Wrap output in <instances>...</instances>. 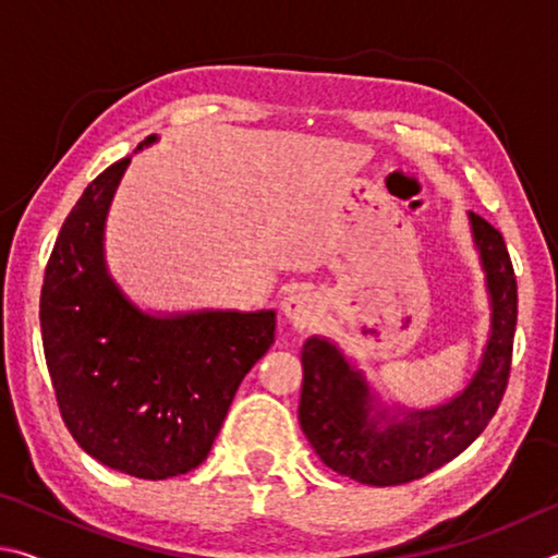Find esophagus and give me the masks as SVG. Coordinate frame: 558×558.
<instances>
[{"instance_id": "esophagus-1", "label": "esophagus", "mask_w": 558, "mask_h": 558, "mask_svg": "<svg viewBox=\"0 0 558 558\" xmlns=\"http://www.w3.org/2000/svg\"><path fill=\"white\" fill-rule=\"evenodd\" d=\"M282 313L290 319L298 329H307L319 323L323 317V305L315 292H310L305 288H292L288 290V295L282 298Z\"/></svg>"}]
</instances>
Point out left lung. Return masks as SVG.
Instances as JSON below:
<instances>
[{
	"label": "left lung",
	"mask_w": 558,
	"mask_h": 558,
	"mask_svg": "<svg viewBox=\"0 0 558 558\" xmlns=\"http://www.w3.org/2000/svg\"><path fill=\"white\" fill-rule=\"evenodd\" d=\"M493 298V335L483 364L458 399L433 411L405 413L379 430L369 418L372 399L327 339L302 347L300 426L327 468L366 485H403L460 456L493 421L509 384L517 327V276L502 233L480 214H470Z\"/></svg>",
	"instance_id": "1"
}]
</instances>
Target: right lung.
<instances>
[{"label":"right lung","mask_w":558,"mask_h":558,"mask_svg":"<svg viewBox=\"0 0 558 558\" xmlns=\"http://www.w3.org/2000/svg\"><path fill=\"white\" fill-rule=\"evenodd\" d=\"M128 162L93 179L65 216L46 263L41 339L73 440L112 470L167 480L209 456L243 376L276 342V313L159 319L122 298L102 263V223Z\"/></svg>","instance_id":"add662e5"}]
</instances>
